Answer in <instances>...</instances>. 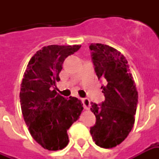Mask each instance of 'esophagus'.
I'll list each match as a JSON object with an SVG mask.
<instances>
[{
	"mask_svg": "<svg viewBox=\"0 0 159 159\" xmlns=\"http://www.w3.org/2000/svg\"><path fill=\"white\" fill-rule=\"evenodd\" d=\"M82 102L83 104V107L86 109V110H89L90 108V100L87 98H84V99H82Z\"/></svg>",
	"mask_w": 159,
	"mask_h": 159,
	"instance_id": "obj_1",
	"label": "esophagus"
}]
</instances>
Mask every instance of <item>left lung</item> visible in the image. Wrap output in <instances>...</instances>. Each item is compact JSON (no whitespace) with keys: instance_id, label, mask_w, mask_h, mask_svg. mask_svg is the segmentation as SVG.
Instances as JSON below:
<instances>
[{"instance_id":"1","label":"left lung","mask_w":159,"mask_h":159,"mask_svg":"<svg viewBox=\"0 0 159 159\" xmlns=\"http://www.w3.org/2000/svg\"><path fill=\"white\" fill-rule=\"evenodd\" d=\"M89 48L98 79L105 82L101 87L105 101L101 105L91 103L96 123L90 128V134L97 146L112 148L122 143L133 128L138 92L121 52L101 43H92Z\"/></svg>"}]
</instances>
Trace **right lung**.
<instances>
[{
    "label": "right lung",
    "mask_w": 159,
    "mask_h": 159,
    "mask_svg": "<svg viewBox=\"0 0 159 159\" xmlns=\"http://www.w3.org/2000/svg\"><path fill=\"white\" fill-rule=\"evenodd\" d=\"M81 45L43 47L29 61L20 87L23 117L33 139L44 149L61 150L68 145L67 130L83 110L76 97L66 100L56 92L65 59Z\"/></svg>",
    "instance_id": "right-lung-1"
}]
</instances>
